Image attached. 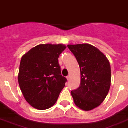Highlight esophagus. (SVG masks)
I'll use <instances>...</instances> for the list:
<instances>
[{"label":"esophagus","instance_id":"esophagus-1","mask_svg":"<svg viewBox=\"0 0 128 128\" xmlns=\"http://www.w3.org/2000/svg\"><path fill=\"white\" fill-rule=\"evenodd\" d=\"M66 79H67V80H68V81H69V80H70V76H68L66 77Z\"/></svg>","mask_w":128,"mask_h":128}]
</instances>
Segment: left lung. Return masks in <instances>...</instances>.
I'll list each match as a JSON object with an SVG mask.
<instances>
[{
    "mask_svg": "<svg viewBox=\"0 0 128 128\" xmlns=\"http://www.w3.org/2000/svg\"><path fill=\"white\" fill-rule=\"evenodd\" d=\"M80 68L81 84L71 91L75 104L89 111L98 107L105 99L111 85L110 62L100 50L90 44H68Z\"/></svg>",
    "mask_w": 128,
    "mask_h": 128,
    "instance_id": "left-lung-1",
    "label": "left lung"
}]
</instances>
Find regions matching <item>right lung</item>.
I'll return each mask as SVG.
<instances>
[{"label":"right lung","instance_id":"add662e5","mask_svg":"<svg viewBox=\"0 0 128 128\" xmlns=\"http://www.w3.org/2000/svg\"><path fill=\"white\" fill-rule=\"evenodd\" d=\"M63 44H39L21 59L18 83L25 99L34 108L46 110L56 102L66 80L61 75L58 57Z\"/></svg>","mask_w":128,"mask_h":128}]
</instances>
